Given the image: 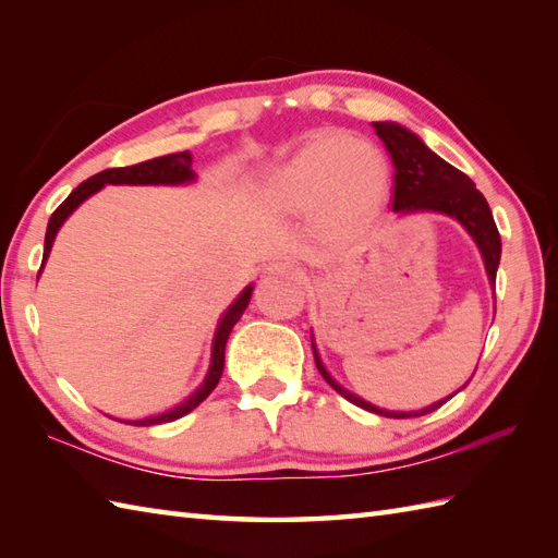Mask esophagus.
<instances>
[{
	"label": "esophagus",
	"instance_id": "esophagus-1",
	"mask_svg": "<svg viewBox=\"0 0 558 558\" xmlns=\"http://www.w3.org/2000/svg\"><path fill=\"white\" fill-rule=\"evenodd\" d=\"M268 272H272V276H290V278H302L304 276L302 268L294 264V260H290V258L270 260Z\"/></svg>",
	"mask_w": 558,
	"mask_h": 558
}]
</instances>
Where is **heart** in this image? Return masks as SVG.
<instances>
[{
	"label": "heart",
	"instance_id": "b5f03b06",
	"mask_svg": "<svg viewBox=\"0 0 558 558\" xmlns=\"http://www.w3.org/2000/svg\"><path fill=\"white\" fill-rule=\"evenodd\" d=\"M390 184L388 160L369 141L318 132L270 177V204L282 213L316 210L330 230L372 218Z\"/></svg>",
	"mask_w": 558,
	"mask_h": 558
}]
</instances>
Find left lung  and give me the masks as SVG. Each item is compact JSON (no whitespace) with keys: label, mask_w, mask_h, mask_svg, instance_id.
<instances>
[{"label":"left lung","mask_w":558,"mask_h":558,"mask_svg":"<svg viewBox=\"0 0 558 558\" xmlns=\"http://www.w3.org/2000/svg\"><path fill=\"white\" fill-rule=\"evenodd\" d=\"M376 136L384 141L386 150L390 153V160H393L396 168V189H393V210L396 213H444V216L458 220L462 228L470 232L472 240L480 246L484 268H487V276L492 286H496V268H499L501 260V234L496 230V222L492 216V208L487 204L475 182L470 180L468 174H462L453 165H448L444 158H438L434 150L424 146V141L412 134L410 129L400 126L396 122H374ZM314 348V360L316 369L322 372L326 381L333 386L342 398H348L354 405H360L369 412L381 414V417H393V420H408V417H422V414H429L444 405L446 400H438L434 405L424 410H412V412H390L384 408H376L372 402L362 400L360 396L350 393V390L342 388L333 376L328 374L322 357H318V350L312 340Z\"/></svg>","instance_id":"8db88e82"}]
</instances>
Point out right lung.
I'll return each mask as SVG.
<instances>
[{
  "instance_id": "1",
  "label": "right lung",
  "mask_w": 558,
  "mask_h": 558,
  "mask_svg": "<svg viewBox=\"0 0 558 558\" xmlns=\"http://www.w3.org/2000/svg\"><path fill=\"white\" fill-rule=\"evenodd\" d=\"M196 174L192 170V153L184 150V153H172V156H162V158H153V160H146V162H138V165H129V168H110V170H102L98 174H93L90 180L81 182L74 192H71L64 204L59 206L54 213L50 222H47V232H45V254H43V264L47 260V256H50V248H52V242L54 236L59 232V228H62L64 220L74 213L83 201H86L88 196H93L96 192H100V189L105 184H186V182H194ZM43 270V268H40ZM40 276V272H38ZM252 286H248L240 298H236L230 310L222 314L220 324L216 328V338H213V350H210V366H208V374L204 378V384H201L192 396H189L184 402H180V405L162 412V414H156V417H146V420H134V422H126V424H134V426H153V424H162V422H174L184 417L186 412H192L194 408H198L201 402H204L210 390L218 386L220 376H222V366H225V342H228L230 338V330L234 328V324L240 322L244 310L248 306V300H252Z\"/></svg>"
}]
</instances>
